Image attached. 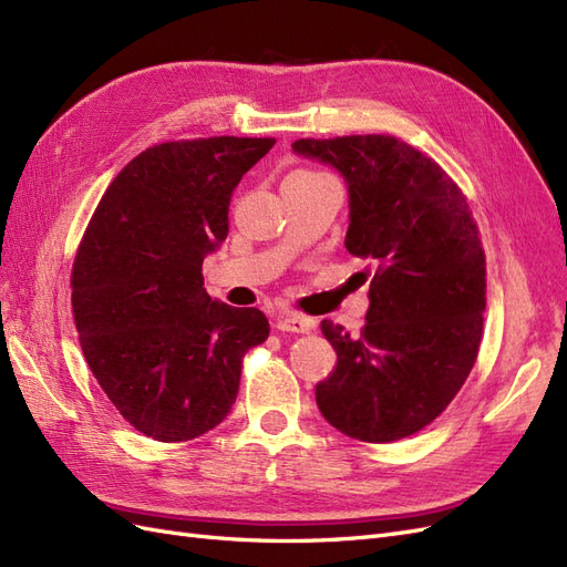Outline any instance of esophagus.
Instances as JSON below:
<instances>
[{"label":"esophagus","instance_id":"1","mask_svg":"<svg viewBox=\"0 0 567 567\" xmlns=\"http://www.w3.org/2000/svg\"><path fill=\"white\" fill-rule=\"evenodd\" d=\"M274 326L286 333H310L315 329V319L300 317V315H279Z\"/></svg>","mask_w":567,"mask_h":567}]
</instances>
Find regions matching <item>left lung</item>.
Masks as SVG:
<instances>
[{
    "label": "left lung",
    "instance_id": "obj_1",
    "mask_svg": "<svg viewBox=\"0 0 567 567\" xmlns=\"http://www.w3.org/2000/svg\"><path fill=\"white\" fill-rule=\"evenodd\" d=\"M293 151L346 177V248L371 281L359 336L321 321L338 364L317 383V406L354 440L414 435L456 398L483 338L485 250L468 200L433 158L390 134L298 140Z\"/></svg>",
    "mask_w": 567,
    "mask_h": 567
}]
</instances>
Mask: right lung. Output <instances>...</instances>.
Returning a JSON list of instances; mask_svg holds the SVG:
<instances>
[{"mask_svg":"<svg viewBox=\"0 0 567 567\" xmlns=\"http://www.w3.org/2000/svg\"><path fill=\"white\" fill-rule=\"evenodd\" d=\"M277 144L208 136L156 144L101 196L71 271L82 354L132 427L186 442L227 419L244 357L269 336L255 307L213 300L203 257L229 234L236 184Z\"/></svg>","mask_w":567,"mask_h":567,"instance_id":"obj_1","label":"right lung"}]
</instances>
